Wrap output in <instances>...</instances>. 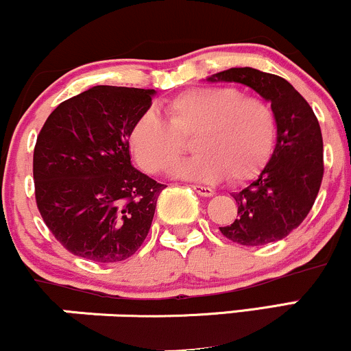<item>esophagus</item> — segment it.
I'll return each mask as SVG.
<instances>
[{
    "label": "esophagus",
    "instance_id": "esophagus-1",
    "mask_svg": "<svg viewBox=\"0 0 351 351\" xmlns=\"http://www.w3.org/2000/svg\"><path fill=\"white\" fill-rule=\"evenodd\" d=\"M191 188L195 189L199 196H204V198H209V196L215 195V189L209 186H203V184H191Z\"/></svg>",
    "mask_w": 351,
    "mask_h": 351
}]
</instances>
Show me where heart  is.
<instances>
[{"label":"heart","instance_id":"b5f03b06","mask_svg":"<svg viewBox=\"0 0 351 351\" xmlns=\"http://www.w3.org/2000/svg\"><path fill=\"white\" fill-rule=\"evenodd\" d=\"M167 120L145 112L128 132V147L143 171H167L183 155V138L198 153L173 168L183 180L234 183L251 180L271 156L277 135L276 112L267 100L247 97L237 87H193L163 104Z\"/></svg>","mask_w":351,"mask_h":351}]
</instances>
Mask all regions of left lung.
I'll list each match as a JSON object with an SVG mask.
<instances>
[{
    "mask_svg": "<svg viewBox=\"0 0 351 351\" xmlns=\"http://www.w3.org/2000/svg\"><path fill=\"white\" fill-rule=\"evenodd\" d=\"M208 80L254 88L271 102L277 119L271 160L249 186L232 195L239 217L219 231L241 245L284 239L307 217L324 178V140L317 117L307 100L279 75L252 67H232Z\"/></svg>",
    "mask_w": 351,
    "mask_h": 351,
    "instance_id": "obj_1",
    "label": "left lung"
}]
</instances>
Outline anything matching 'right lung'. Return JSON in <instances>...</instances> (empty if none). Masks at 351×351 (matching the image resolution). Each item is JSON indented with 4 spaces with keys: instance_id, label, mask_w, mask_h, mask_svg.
<instances>
[{
    "instance_id": "right-lung-1",
    "label": "right lung",
    "mask_w": 351,
    "mask_h": 351,
    "mask_svg": "<svg viewBox=\"0 0 351 351\" xmlns=\"http://www.w3.org/2000/svg\"><path fill=\"white\" fill-rule=\"evenodd\" d=\"M153 88L95 86L52 110L36 140V204L67 251L94 263L134 256L165 184L130 163L128 132Z\"/></svg>"
}]
</instances>
